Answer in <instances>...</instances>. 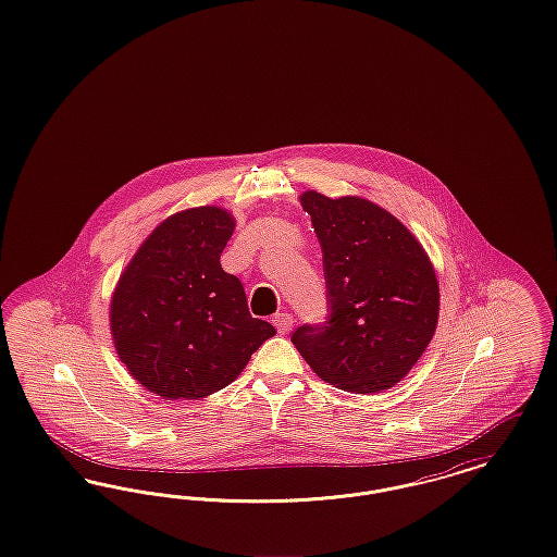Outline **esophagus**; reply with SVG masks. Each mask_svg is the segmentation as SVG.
I'll return each instance as SVG.
<instances>
[{
    "label": "esophagus",
    "mask_w": 557,
    "mask_h": 557,
    "mask_svg": "<svg viewBox=\"0 0 557 557\" xmlns=\"http://www.w3.org/2000/svg\"><path fill=\"white\" fill-rule=\"evenodd\" d=\"M292 323H294V319H292L290 313H277L273 318V325L277 327L280 334H288L292 330Z\"/></svg>",
    "instance_id": "obj_1"
}]
</instances>
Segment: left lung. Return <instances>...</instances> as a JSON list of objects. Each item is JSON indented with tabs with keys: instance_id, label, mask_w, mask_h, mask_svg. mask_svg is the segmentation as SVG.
Here are the masks:
<instances>
[{
	"instance_id": "obj_1",
	"label": "left lung",
	"mask_w": 557,
	"mask_h": 557,
	"mask_svg": "<svg viewBox=\"0 0 557 557\" xmlns=\"http://www.w3.org/2000/svg\"><path fill=\"white\" fill-rule=\"evenodd\" d=\"M323 252L330 319L292 345L323 382L355 395L393 388L430 345L441 309L424 246L395 214L359 196L300 194Z\"/></svg>"
}]
</instances>
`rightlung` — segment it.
I'll return each mask as SVG.
<instances>
[{
    "mask_svg": "<svg viewBox=\"0 0 557 557\" xmlns=\"http://www.w3.org/2000/svg\"><path fill=\"white\" fill-rule=\"evenodd\" d=\"M236 219L221 207L175 212L141 242L110 300V334L133 380L164 400L230 386L275 327L248 311L221 267Z\"/></svg>",
    "mask_w": 557,
    "mask_h": 557,
    "instance_id": "obj_1",
    "label": "right lung"
}]
</instances>
